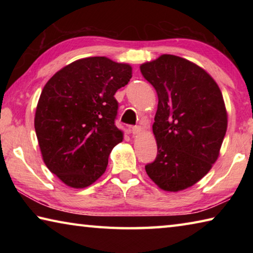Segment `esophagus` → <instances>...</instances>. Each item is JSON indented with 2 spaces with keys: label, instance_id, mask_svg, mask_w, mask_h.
Listing matches in <instances>:
<instances>
[{
  "label": "esophagus",
  "instance_id": "obj_1",
  "mask_svg": "<svg viewBox=\"0 0 253 253\" xmlns=\"http://www.w3.org/2000/svg\"><path fill=\"white\" fill-rule=\"evenodd\" d=\"M128 131L131 132L132 135H137V134H139V132H140V127L139 126H131V127L128 128Z\"/></svg>",
  "mask_w": 253,
  "mask_h": 253
}]
</instances>
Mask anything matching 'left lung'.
Listing matches in <instances>:
<instances>
[{
    "instance_id": "left-lung-1",
    "label": "left lung",
    "mask_w": 253,
    "mask_h": 253,
    "mask_svg": "<svg viewBox=\"0 0 253 253\" xmlns=\"http://www.w3.org/2000/svg\"><path fill=\"white\" fill-rule=\"evenodd\" d=\"M140 72L158 96L157 156L145 169L162 190L182 191L207 175L219 156L228 126L222 92L207 71L176 55L163 54Z\"/></svg>"
}]
</instances>
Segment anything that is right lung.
Listing matches in <instances>:
<instances>
[{"label":"right lung","instance_id":"obj_1","mask_svg":"<svg viewBox=\"0 0 253 253\" xmlns=\"http://www.w3.org/2000/svg\"><path fill=\"white\" fill-rule=\"evenodd\" d=\"M130 78L129 65L90 57L62 68L44 85L34 128L46 168L68 186L87 187L105 173L111 149L123 140L114 96Z\"/></svg>","mask_w":253,"mask_h":253}]
</instances>
